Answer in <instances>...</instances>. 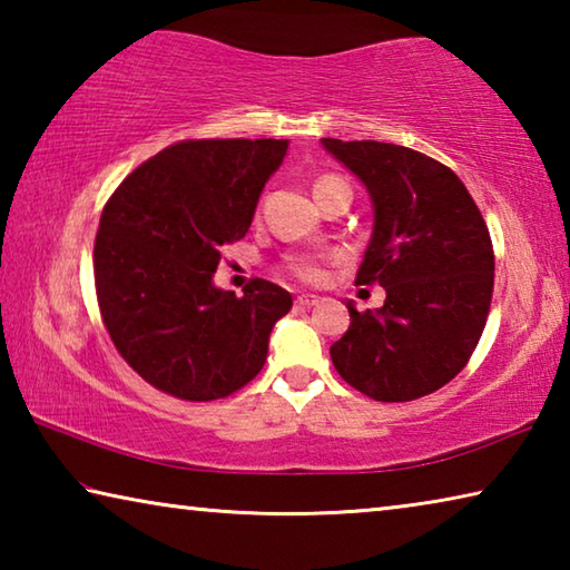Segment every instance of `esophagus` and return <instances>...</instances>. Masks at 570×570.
I'll return each instance as SVG.
<instances>
[{
    "label": "esophagus",
    "instance_id": "esophagus-1",
    "mask_svg": "<svg viewBox=\"0 0 570 570\" xmlns=\"http://www.w3.org/2000/svg\"><path fill=\"white\" fill-rule=\"evenodd\" d=\"M316 304H320V296L304 294V296H298V298H296V306H304V308H308V306H316Z\"/></svg>",
    "mask_w": 570,
    "mask_h": 570
}]
</instances>
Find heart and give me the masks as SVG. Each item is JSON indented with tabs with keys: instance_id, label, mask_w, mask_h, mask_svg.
Masks as SVG:
<instances>
[{
	"instance_id": "heart-1",
	"label": "heart",
	"mask_w": 570,
	"mask_h": 570,
	"mask_svg": "<svg viewBox=\"0 0 570 570\" xmlns=\"http://www.w3.org/2000/svg\"><path fill=\"white\" fill-rule=\"evenodd\" d=\"M332 180H336V178H322V180H316L314 188L326 186V183H332ZM286 268H288V272H292L294 276L302 278V282H306V284H316V282H322V278H324L322 264L316 262V258H312V256H294V258H288Z\"/></svg>"
}]
</instances>
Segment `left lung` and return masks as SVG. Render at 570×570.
Segmentation results:
<instances>
[{
  "label": "left lung",
  "instance_id": "obj_1",
  "mask_svg": "<svg viewBox=\"0 0 570 570\" xmlns=\"http://www.w3.org/2000/svg\"><path fill=\"white\" fill-rule=\"evenodd\" d=\"M362 180L374 226L356 284H380V308L356 312L332 344L346 384L377 402L440 390L468 364L485 330L495 256L485 220L448 166L377 140L322 138Z\"/></svg>",
  "mask_w": 570,
  "mask_h": 570
}]
</instances>
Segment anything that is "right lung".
Here are the masks:
<instances>
[{
  "label": "right lung",
  "mask_w": 570,
  "mask_h": 570,
  "mask_svg": "<svg viewBox=\"0 0 570 570\" xmlns=\"http://www.w3.org/2000/svg\"><path fill=\"white\" fill-rule=\"evenodd\" d=\"M288 140H183L112 193L95 238V288L112 344L142 380L190 402L228 397L262 372L292 294L254 278L214 284L220 246L248 234Z\"/></svg>",
  "instance_id": "1"
}]
</instances>
